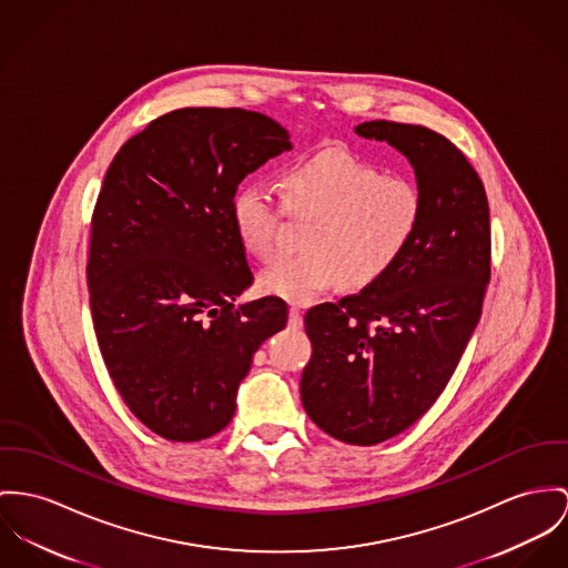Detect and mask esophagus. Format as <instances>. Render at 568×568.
<instances>
[{
    "label": "esophagus",
    "instance_id": "esophagus-1",
    "mask_svg": "<svg viewBox=\"0 0 568 568\" xmlns=\"http://www.w3.org/2000/svg\"><path fill=\"white\" fill-rule=\"evenodd\" d=\"M290 326L301 328L303 326V311L298 306H290Z\"/></svg>",
    "mask_w": 568,
    "mask_h": 568
}]
</instances>
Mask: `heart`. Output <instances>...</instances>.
Wrapping results in <instances>:
<instances>
[{"label":"heart","instance_id":"heart-1","mask_svg":"<svg viewBox=\"0 0 568 568\" xmlns=\"http://www.w3.org/2000/svg\"><path fill=\"white\" fill-rule=\"evenodd\" d=\"M285 212L308 220L306 251L270 263L260 281L267 294L308 303L337 281L365 287L392 272L419 231L424 192L408 175L383 173L348 153H322L287 169L281 199L248 181L231 201L237 237L260 260L274 255Z\"/></svg>","mask_w":568,"mask_h":568}]
</instances>
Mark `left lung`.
<instances>
[{
	"label": "left lung",
	"mask_w": 568,
	"mask_h": 568,
	"mask_svg": "<svg viewBox=\"0 0 568 568\" xmlns=\"http://www.w3.org/2000/svg\"><path fill=\"white\" fill-rule=\"evenodd\" d=\"M354 131L410 160L424 219L381 281L306 311L301 397L326 435L376 445L437 402L467 348L490 281V219L480 176L445 135L395 121Z\"/></svg>",
	"instance_id": "8db88e82"
}]
</instances>
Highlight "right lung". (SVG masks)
Wrapping results in <instances>:
<instances>
[{"label": "right lung", "instance_id": "1", "mask_svg": "<svg viewBox=\"0 0 568 568\" xmlns=\"http://www.w3.org/2000/svg\"><path fill=\"white\" fill-rule=\"evenodd\" d=\"M276 121L242 108H181L131 135L92 212L87 281L97 344L131 413L155 435L220 433L253 354L287 303L233 301L253 283L231 201L290 151Z\"/></svg>", "mask_w": 568, "mask_h": 568}]
</instances>
